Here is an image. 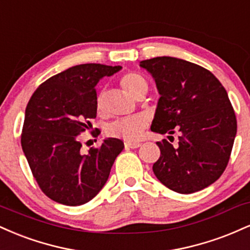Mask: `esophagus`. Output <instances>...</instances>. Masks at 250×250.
I'll list each match as a JSON object with an SVG mask.
<instances>
[{
    "mask_svg": "<svg viewBox=\"0 0 250 250\" xmlns=\"http://www.w3.org/2000/svg\"><path fill=\"white\" fill-rule=\"evenodd\" d=\"M141 146V143H125V149H136Z\"/></svg>",
    "mask_w": 250,
    "mask_h": 250,
    "instance_id": "1",
    "label": "esophagus"
}]
</instances>
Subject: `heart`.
I'll return each instance as SVG.
<instances>
[{
  "instance_id": "b5f03b06",
  "label": "heart",
  "mask_w": 250,
  "mask_h": 250,
  "mask_svg": "<svg viewBox=\"0 0 250 250\" xmlns=\"http://www.w3.org/2000/svg\"><path fill=\"white\" fill-rule=\"evenodd\" d=\"M120 84L123 90L135 99H139L142 94L147 93L148 83L147 80L141 74L137 73H127L120 80ZM96 111L99 115L104 113V103L101 95L96 99ZM147 123L141 116L128 117V119H121L117 121L111 122L107 128V135L109 137L120 139L128 143L139 141L143 131H145Z\"/></svg>"
}]
</instances>
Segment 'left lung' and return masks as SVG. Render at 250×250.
I'll return each instance as SVG.
<instances>
[{"label":"left lung","instance_id":"left-lung-1","mask_svg":"<svg viewBox=\"0 0 250 250\" xmlns=\"http://www.w3.org/2000/svg\"><path fill=\"white\" fill-rule=\"evenodd\" d=\"M151 74L161 97L151 131L173 135L156 142L161 155L155 176L180 194H191L214 183L230 159L237 122L225 87L206 68L175 57L140 62Z\"/></svg>","mask_w":250,"mask_h":250}]
</instances>
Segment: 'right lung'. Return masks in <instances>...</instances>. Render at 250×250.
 <instances>
[{
  "label": "right lung",
  "mask_w": 250,
  "mask_h": 250,
  "mask_svg": "<svg viewBox=\"0 0 250 250\" xmlns=\"http://www.w3.org/2000/svg\"><path fill=\"white\" fill-rule=\"evenodd\" d=\"M120 69L100 63L75 65L40 84L28 102L22 149L40 189L55 202L81 206L94 199L125 148L121 140L108 139L82 154L80 142V134L96 117L95 85Z\"/></svg>",
  "instance_id": "obj_1"
}]
</instances>
